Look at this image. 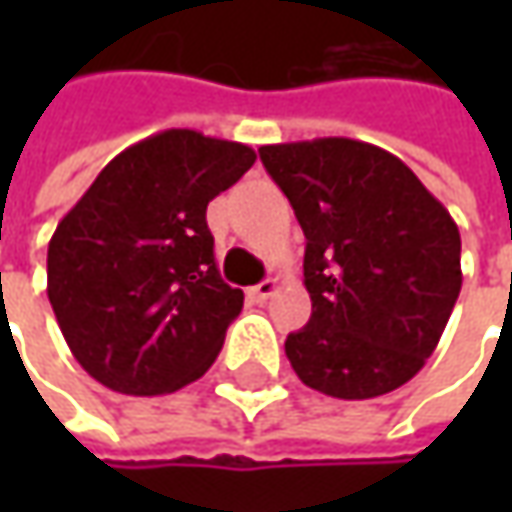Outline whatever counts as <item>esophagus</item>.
Wrapping results in <instances>:
<instances>
[{"instance_id": "esophagus-1", "label": "esophagus", "mask_w": 512, "mask_h": 512, "mask_svg": "<svg viewBox=\"0 0 512 512\" xmlns=\"http://www.w3.org/2000/svg\"><path fill=\"white\" fill-rule=\"evenodd\" d=\"M276 290H279L276 279H265V282H259V285L250 287L247 293H250V299H253V302H259V305H262V302H267Z\"/></svg>"}]
</instances>
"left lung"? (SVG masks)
I'll return each instance as SVG.
<instances>
[{
  "label": "left lung",
  "instance_id": "1",
  "mask_svg": "<svg viewBox=\"0 0 512 512\" xmlns=\"http://www.w3.org/2000/svg\"><path fill=\"white\" fill-rule=\"evenodd\" d=\"M305 230L310 322L290 333L296 376L333 399L410 382L462 290V236L393 153L327 136L259 148Z\"/></svg>",
  "mask_w": 512,
  "mask_h": 512
}]
</instances>
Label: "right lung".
Returning <instances> with one entry per match:
<instances>
[{
	"mask_svg": "<svg viewBox=\"0 0 512 512\" xmlns=\"http://www.w3.org/2000/svg\"><path fill=\"white\" fill-rule=\"evenodd\" d=\"M256 153L173 128L110 159L56 225L48 299L76 362L125 396H162L216 362L245 293L222 282L207 202Z\"/></svg>",
	"mask_w": 512,
	"mask_h": 512,
	"instance_id": "obj_1",
	"label": "right lung"
}]
</instances>
